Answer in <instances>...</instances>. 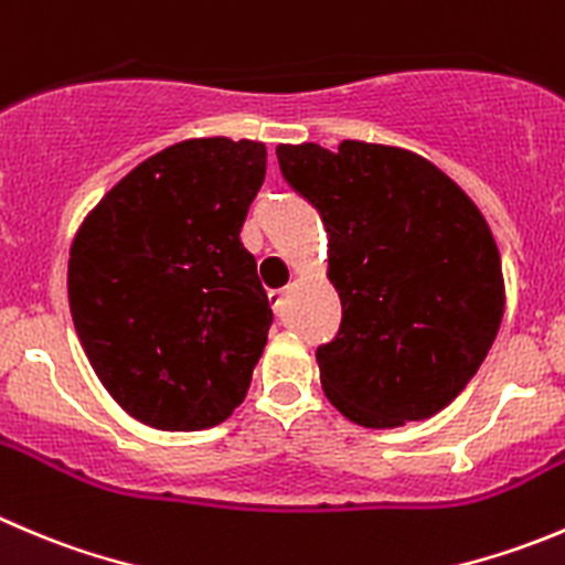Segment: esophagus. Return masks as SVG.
Returning <instances> with one entry per match:
<instances>
[{
    "label": "esophagus",
    "instance_id": "34e87169",
    "mask_svg": "<svg viewBox=\"0 0 565 565\" xmlns=\"http://www.w3.org/2000/svg\"><path fill=\"white\" fill-rule=\"evenodd\" d=\"M267 298H270L273 311H276V315H281L284 298H287V289H270V295H267Z\"/></svg>",
    "mask_w": 565,
    "mask_h": 565
}]
</instances>
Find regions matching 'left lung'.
<instances>
[{
  "label": "left lung",
  "instance_id": "obj_1",
  "mask_svg": "<svg viewBox=\"0 0 565 565\" xmlns=\"http://www.w3.org/2000/svg\"><path fill=\"white\" fill-rule=\"evenodd\" d=\"M322 217L342 326L317 348L333 408L361 428L439 414L494 344L505 281L494 234L445 171L397 146H278Z\"/></svg>",
  "mask_w": 565,
  "mask_h": 565
}]
</instances>
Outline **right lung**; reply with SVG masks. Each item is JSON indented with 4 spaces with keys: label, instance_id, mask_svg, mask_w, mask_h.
Instances as JSON below:
<instances>
[{
    "label": "right lung",
    "instance_id": "1",
    "mask_svg": "<svg viewBox=\"0 0 565 565\" xmlns=\"http://www.w3.org/2000/svg\"><path fill=\"white\" fill-rule=\"evenodd\" d=\"M265 166L256 140L168 146L76 232V337L115 403L149 428H215L248 394L273 311L239 228Z\"/></svg>",
    "mask_w": 565,
    "mask_h": 565
}]
</instances>
